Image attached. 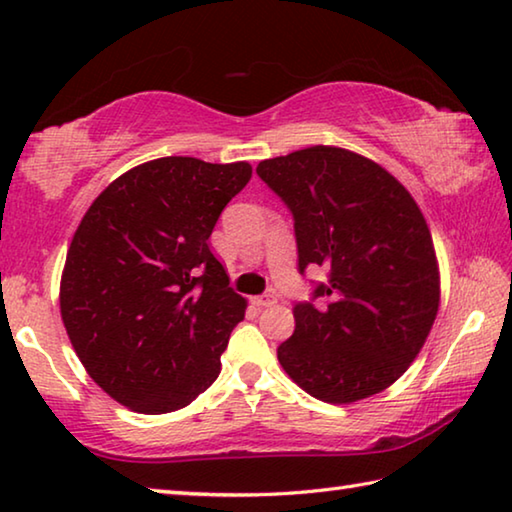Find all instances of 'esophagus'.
Segmentation results:
<instances>
[{"mask_svg":"<svg viewBox=\"0 0 512 512\" xmlns=\"http://www.w3.org/2000/svg\"><path fill=\"white\" fill-rule=\"evenodd\" d=\"M253 305L271 307V305H275V298L273 296H257V298H253Z\"/></svg>","mask_w":512,"mask_h":512,"instance_id":"esophagus-1","label":"esophagus"}]
</instances>
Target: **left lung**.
Wrapping results in <instances>:
<instances>
[{"label":"left lung","instance_id":"8db88e82","mask_svg":"<svg viewBox=\"0 0 512 512\" xmlns=\"http://www.w3.org/2000/svg\"><path fill=\"white\" fill-rule=\"evenodd\" d=\"M257 173L296 221L300 273L329 282L300 302L277 348L284 372L311 397L352 404L386 391L418 357L440 305L429 225L400 180L341 146H307L262 160Z\"/></svg>","mask_w":512,"mask_h":512}]
</instances>
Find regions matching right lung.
<instances>
[{"label": "right lung", "instance_id": "right-lung-1", "mask_svg": "<svg viewBox=\"0 0 512 512\" xmlns=\"http://www.w3.org/2000/svg\"><path fill=\"white\" fill-rule=\"evenodd\" d=\"M248 162L185 155L121 173L88 207L60 275V316L83 368L126 409H183L212 386L246 298L210 235Z\"/></svg>", "mask_w": 512, "mask_h": 512}]
</instances>
